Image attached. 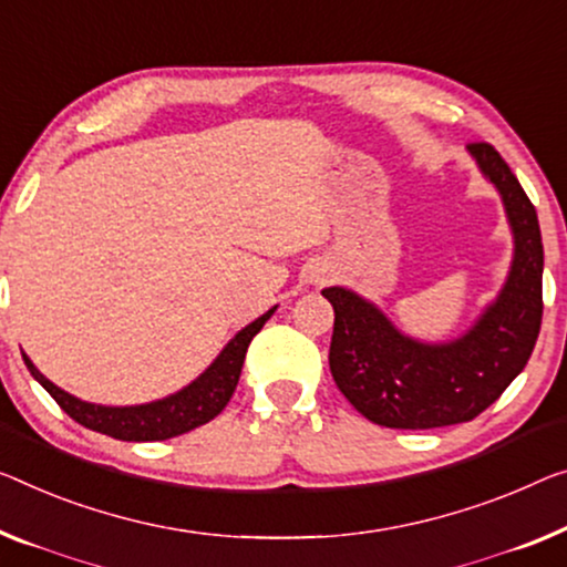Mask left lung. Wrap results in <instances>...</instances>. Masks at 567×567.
Listing matches in <instances>:
<instances>
[{
    "label": "left lung",
    "instance_id": "obj_1",
    "mask_svg": "<svg viewBox=\"0 0 567 567\" xmlns=\"http://www.w3.org/2000/svg\"><path fill=\"white\" fill-rule=\"evenodd\" d=\"M468 152L499 190L514 257L496 300L466 333L447 343H422L353 290H323L336 312L331 374L346 400L377 425L427 430L468 422L499 400L535 349L545 265L537 210L492 145L473 142Z\"/></svg>",
    "mask_w": 567,
    "mask_h": 567
}]
</instances>
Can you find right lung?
I'll return each instance as SVG.
<instances>
[{"label":"right lung","instance_id":"right-lung-1","mask_svg":"<svg viewBox=\"0 0 567 567\" xmlns=\"http://www.w3.org/2000/svg\"><path fill=\"white\" fill-rule=\"evenodd\" d=\"M275 310L277 306L272 310H267L265 316H259L255 323L241 328V331L226 343V349L218 353L214 364L203 371L196 382H190L188 386H183L181 392L163 396V400L157 402L132 404V408H106V404L83 402L79 396L63 392L61 386H55L50 379L42 377L28 353H22V359L24 364H28L30 374L45 386V392L53 396V400L61 404L65 415H71L79 425L126 443L167 441V437L183 435L188 433V430L206 425L208 420H214L218 412L229 404L236 384H239L244 357H247L251 338L261 331V326L272 318Z\"/></svg>","mask_w":567,"mask_h":567}]
</instances>
